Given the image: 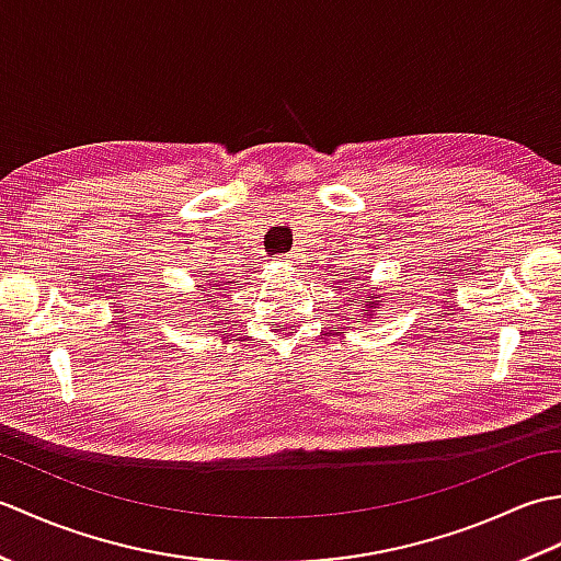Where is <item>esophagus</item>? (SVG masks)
Listing matches in <instances>:
<instances>
[{"mask_svg": "<svg viewBox=\"0 0 561 561\" xmlns=\"http://www.w3.org/2000/svg\"><path fill=\"white\" fill-rule=\"evenodd\" d=\"M284 260H287V262H291V257H284Z\"/></svg>", "mask_w": 561, "mask_h": 561, "instance_id": "34e87169", "label": "esophagus"}]
</instances>
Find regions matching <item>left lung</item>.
Returning <instances> with one entry per match:
<instances>
[{"instance_id": "1", "label": "left lung", "mask_w": 561, "mask_h": 561, "mask_svg": "<svg viewBox=\"0 0 561 561\" xmlns=\"http://www.w3.org/2000/svg\"><path fill=\"white\" fill-rule=\"evenodd\" d=\"M352 289L354 291H364V287H362V284H356V279L352 277ZM380 296L378 294H368L366 296V299H364V304H362V311H368V316H371V311H374V308H378L380 306ZM354 304H356V299H354Z\"/></svg>"}]
</instances>
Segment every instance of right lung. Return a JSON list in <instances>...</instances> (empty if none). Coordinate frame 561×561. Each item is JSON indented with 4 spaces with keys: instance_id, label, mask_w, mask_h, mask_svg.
I'll list each match as a JSON object with an SVG mask.
<instances>
[{
    "instance_id": "right-lung-1",
    "label": "right lung",
    "mask_w": 561,
    "mask_h": 561,
    "mask_svg": "<svg viewBox=\"0 0 561 561\" xmlns=\"http://www.w3.org/2000/svg\"><path fill=\"white\" fill-rule=\"evenodd\" d=\"M217 287H219V289H217V296H211V294H205V296H207V299H205V301H207V306H209V304H211V299H219V291H221V284H217ZM209 289H211V284H209V287H205V284H202V291H209ZM185 311H187V308H185ZM202 320H205V318H202Z\"/></svg>"
}]
</instances>
